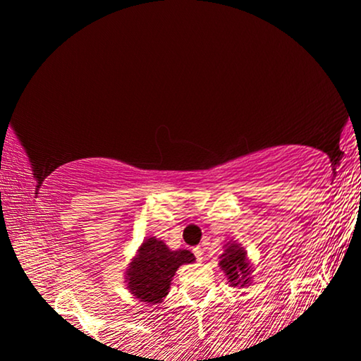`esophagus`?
Returning a JSON list of instances; mask_svg holds the SVG:
<instances>
[{"label":"esophagus","instance_id":"1","mask_svg":"<svg viewBox=\"0 0 361 361\" xmlns=\"http://www.w3.org/2000/svg\"><path fill=\"white\" fill-rule=\"evenodd\" d=\"M192 253H194L195 258H197V261H202L204 259V248L202 247L192 248Z\"/></svg>","mask_w":361,"mask_h":361}]
</instances>
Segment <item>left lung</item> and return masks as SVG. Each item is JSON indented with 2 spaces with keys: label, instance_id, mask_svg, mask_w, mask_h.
<instances>
[{
  "label": "left lung",
  "instance_id": "8db88e82",
  "mask_svg": "<svg viewBox=\"0 0 361 361\" xmlns=\"http://www.w3.org/2000/svg\"><path fill=\"white\" fill-rule=\"evenodd\" d=\"M219 266L224 271L231 286H245L250 283V262L247 252L237 243H226V250L221 255Z\"/></svg>",
  "mask_w": 361,
  "mask_h": 361
}]
</instances>
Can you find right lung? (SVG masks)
I'll list each match as a JSON object with an SVG mask.
<instances>
[{
  "mask_svg": "<svg viewBox=\"0 0 361 361\" xmlns=\"http://www.w3.org/2000/svg\"><path fill=\"white\" fill-rule=\"evenodd\" d=\"M195 258L189 250H169L156 237L146 239L126 271L127 288L140 301L157 304L167 296L176 269Z\"/></svg>",
  "mask_w": 361,
  "mask_h": 361,
  "instance_id": "1",
  "label": "right lung"
}]
</instances>
